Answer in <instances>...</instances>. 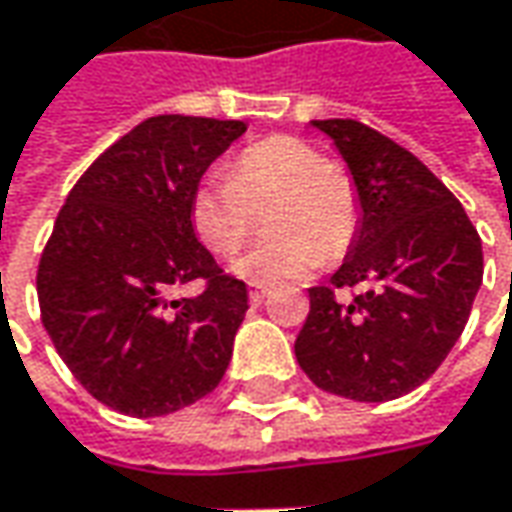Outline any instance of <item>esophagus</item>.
I'll list each match as a JSON object with an SVG mask.
<instances>
[{
    "mask_svg": "<svg viewBox=\"0 0 512 512\" xmlns=\"http://www.w3.org/2000/svg\"><path fill=\"white\" fill-rule=\"evenodd\" d=\"M263 300H266V286L263 283H249V303L260 306Z\"/></svg>",
    "mask_w": 512,
    "mask_h": 512,
    "instance_id": "1",
    "label": "esophagus"
}]
</instances>
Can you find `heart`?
<instances>
[{"mask_svg": "<svg viewBox=\"0 0 512 512\" xmlns=\"http://www.w3.org/2000/svg\"><path fill=\"white\" fill-rule=\"evenodd\" d=\"M269 240L232 266L252 283L309 277L334 263L360 235L362 201L354 175L294 135H269L232 161L229 178H206L189 198V221L215 257H232L255 232V215Z\"/></svg>", "mask_w": 512, "mask_h": 512, "instance_id": "b5f03b06", "label": "heart"}]
</instances>
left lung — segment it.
I'll list each match as a JSON object with an SVG mask.
<instances>
[{
	"label": "left lung",
	"mask_w": 512,
	"mask_h": 512,
	"mask_svg": "<svg viewBox=\"0 0 512 512\" xmlns=\"http://www.w3.org/2000/svg\"><path fill=\"white\" fill-rule=\"evenodd\" d=\"M334 141L362 201L360 235L328 286L309 289L294 354L328 394L388 402L422 385L465 331L482 238L414 152L354 118L311 121ZM362 285L340 301L336 291Z\"/></svg>",
	"instance_id": "obj_1"
}]
</instances>
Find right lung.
<instances>
[{
    "instance_id": "obj_1",
    "label": "right lung",
    "mask_w": 512,
    "mask_h": 512,
    "mask_svg": "<svg viewBox=\"0 0 512 512\" xmlns=\"http://www.w3.org/2000/svg\"><path fill=\"white\" fill-rule=\"evenodd\" d=\"M243 133V121L147 118L87 167L56 218L36 272L42 326L118 414L181 411L226 374L249 294L198 243L189 198ZM195 279L204 289L178 298Z\"/></svg>"
}]
</instances>
